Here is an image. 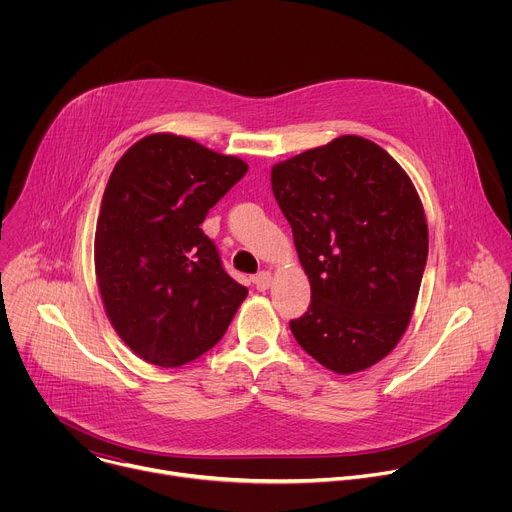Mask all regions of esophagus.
Here are the masks:
<instances>
[{"mask_svg":"<svg viewBox=\"0 0 512 512\" xmlns=\"http://www.w3.org/2000/svg\"><path fill=\"white\" fill-rule=\"evenodd\" d=\"M255 287L259 289V291H265V289H269V285H271V273L269 271H261V273H257L255 275Z\"/></svg>","mask_w":512,"mask_h":512,"instance_id":"1","label":"esophagus"}]
</instances>
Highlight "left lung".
I'll list each match as a JSON object with an SVG mask.
<instances>
[{"mask_svg":"<svg viewBox=\"0 0 512 512\" xmlns=\"http://www.w3.org/2000/svg\"><path fill=\"white\" fill-rule=\"evenodd\" d=\"M271 186L312 285L291 334L334 373L373 367L403 336L427 261L409 176L377 143L342 135L275 164Z\"/></svg>","mask_w":512,"mask_h":512,"instance_id":"obj_1","label":"left lung"}]
</instances>
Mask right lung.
<instances>
[{
    "mask_svg": "<svg viewBox=\"0 0 512 512\" xmlns=\"http://www.w3.org/2000/svg\"><path fill=\"white\" fill-rule=\"evenodd\" d=\"M247 164L172 133L139 139L107 182L95 269L107 316L143 360L174 369L227 332L247 287L200 225Z\"/></svg>",
    "mask_w": 512,
    "mask_h": 512,
    "instance_id": "right-lung-1",
    "label": "right lung"
}]
</instances>
